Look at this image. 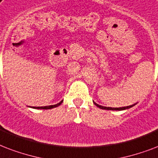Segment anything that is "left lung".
Instances as JSON below:
<instances>
[{
  "label": "left lung",
  "instance_id": "1",
  "mask_svg": "<svg viewBox=\"0 0 158 158\" xmlns=\"http://www.w3.org/2000/svg\"><path fill=\"white\" fill-rule=\"evenodd\" d=\"M94 104H95V105H96L97 107H99L100 109H102V110H124L131 108V107H133V106L136 105V104H134V105H132V106H124V107H119V108H112V107H106V106H100V105H98V104H96V102H94Z\"/></svg>",
  "mask_w": 158,
  "mask_h": 158
}]
</instances>
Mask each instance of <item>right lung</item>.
Here are the masks:
<instances>
[{"instance_id": "add662e5", "label": "right lung", "mask_w": 158, "mask_h": 158, "mask_svg": "<svg viewBox=\"0 0 158 158\" xmlns=\"http://www.w3.org/2000/svg\"><path fill=\"white\" fill-rule=\"evenodd\" d=\"M62 101H60L59 103L56 104V105H52V106H40V107H32L34 109H38V110H49V109L55 108V107H57L58 106H60L62 104Z\"/></svg>"}]
</instances>
